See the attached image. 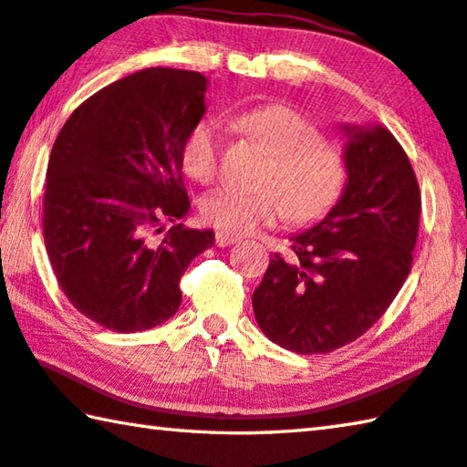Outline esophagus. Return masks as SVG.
Listing matches in <instances>:
<instances>
[{
    "mask_svg": "<svg viewBox=\"0 0 467 467\" xmlns=\"http://www.w3.org/2000/svg\"><path fill=\"white\" fill-rule=\"evenodd\" d=\"M239 241H241V236H236V234H228V233H223V231L216 233V244H218V247H231V244L239 243Z\"/></svg>",
    "mask_w": 467,
    "mask_h": 467,
    "instance_id": "obj_1",
    "label": "esophagus"
}]
</instances>
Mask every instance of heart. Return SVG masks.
<instances>
[{"instance_id": "obj_1", "label": "heart", "mask_w": 467, "mask_h": 467, "mask_svg": "<svg viewBox=\"0 0 467 467\" xmlns=\"http://www.w3.org/2000/svg\"><path fill=\"white\" fill-rule=\"evenodd\" d=\"M231 125L257 140L275 156L264 179V192L239 187H218L202 197L203 223L228 234H251L262 226L290 218L311 224L339 202L348 164L337 148L323 141L313 121L286 105H264L233 117ZM223 138L216 123L202 121L189 133L181 161L189 177L208 183L218 175Z\"/></svg>"}]
</instances>
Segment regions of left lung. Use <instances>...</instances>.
<instances>
[{
    "instance_id": "left-lung-1",
    "label": "left lung",
    "mask_w": 467,
    "mask_h": 467,
    "mask_svg": "<svg viewBox=\"0 0 467 467\" xmlns=\"http://www.w3.org/2000/svg\"><path fill=\"white\" fill-rule=\"evenodd\" d=\"M348 181L319 223L290 236L253 292L264 334L296 354L354 342L381 317L412 267L420 189L404 148L379 123L342 125Z\"/></svg>"
}]
</instances>
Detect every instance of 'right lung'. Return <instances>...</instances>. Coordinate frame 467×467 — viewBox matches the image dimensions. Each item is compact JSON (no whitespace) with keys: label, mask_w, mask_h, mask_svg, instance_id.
I'll list each match as a JSON object with an SVG mask.
<instances>
[{"label":"right lung","mask_w":467,"mask_h":467,"mask_svg":"<svg viewBox=\"0 0 467 467\" xmlns=\"http://www.w3.org/2000/svg\"><path fill=\"white\" fill-rule=\"evenodd\" d=\"M205 90L200 72L141 69L92 94L55 140L45 247L69 303L102 327L133 334L171 319L181 275L214 244V231L183 224L152 236L192 208L181 152L205 115Z\"/></svg>","instance_id":"obj_1"}]
</instances>
